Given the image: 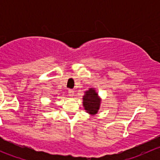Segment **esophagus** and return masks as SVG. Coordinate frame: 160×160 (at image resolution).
<instances>
[{"instance_id":"obj_1","label":"esophagus","mask_w":160,"mask_h":160,"mask_svg":"<svg viewBox=\"0 0 160 160\" xmlns=\"http://www.w3.org/2000/svg\"><path fill=\"white\" fill-rule=\"evenodd\" d=\"M68 93H69V96L71 97V98H72L74 95V91L73 90H68Z\"/></svg>"}]
</instances>
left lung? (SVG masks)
Masks as SVG:
<instances>
[{
  "instance_id": "obj_1",
  "label": "left lung",
  "mask_w": 160,
  "mask_h": 160,
  "mask_svg": "<svg viewBox=\"0 0 160 160\" xmlns=\"http://www.w3.org/2000/svg\"><path fill=\"white\" fill-rule=\"evenodd\" d=\"M101 98L95 88H90L84 92V95L83 96V106L87 113L90 115L98 114L101 107Z\"/></svg>"
}]
</instances>
